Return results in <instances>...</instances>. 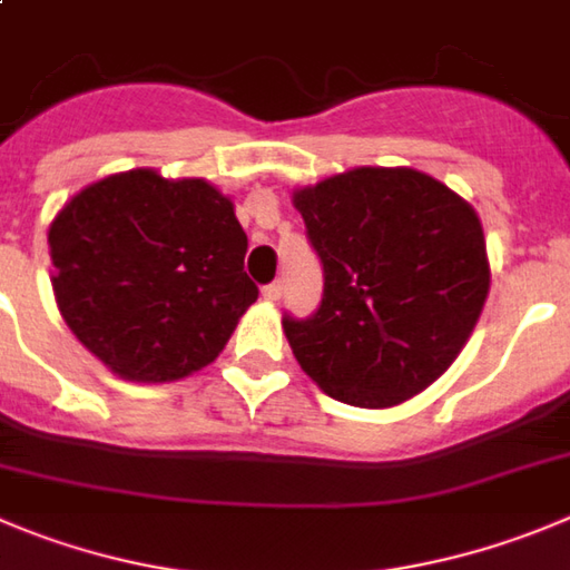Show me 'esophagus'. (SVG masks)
<instances>
[{"mask_svg": "<svg viewBox=\"0 0 570 570\" xmlns=\"http://www.w3.org/2000/svg\"><path fill=\"white\" fill-rule=\"evenodd\" d=\"M261 295H264V301H281V295H284V284H281V281H273V284H267L264 289H261Z\"/></svg>", "mask_w": 570, "mask_h": 570, "instance_id": "1", "label": "esophagus"}]
</instances>
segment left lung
<instances>
[{"instance_id": "1", "label": "left lung", "mask_w": 570, "mask_h": 570, "mask_svg": "<svg viewBox=\"0 0 570 570\" xmlns=\"http://www.w3.org/2000/svg\"><path fill=\"white\" fill-rule=\"evenodd\" d=\"M323 297L284 315L301 368L345 405L391 407L459 357L489 292L475 210L413 168H357L295 194Z\"/></svg>"}]
</instances>
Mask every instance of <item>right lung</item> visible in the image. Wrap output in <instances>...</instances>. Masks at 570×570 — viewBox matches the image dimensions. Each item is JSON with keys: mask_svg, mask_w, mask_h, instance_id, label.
Masks as SVG:
<instances>
[{"mask_svg": "<svg viewBox=\"0 0 570 570\" xmlns=\"http://www.w3.org/2000/svg\"><path fill=\"white\" fill-rule=\"evenodd\" d=\"M247 233L202 179L115 174L50 225L58 309L124 380L171 382L219 357L258 297L244 273Z\"/></svg>", "mask_w": 570, "mask_h": 570, "instance_id": "obj_1", "label": "right lung"}]
</instances>
